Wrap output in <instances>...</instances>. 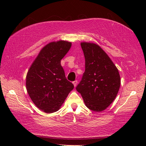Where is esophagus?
Masks as SVG:
<instances>
[{"mask_svg":"<svg viewBox=\"0 0 146 146\" xmlns=\"http://www.w3.org/2000/svg\"><path fill=\"white\" fill-rule=\"evenodd\" d=\"M73 84L74 86H75V87H76V85H77V84H78V81L77 80H75V81H74V82H73Z\"/></svg>","mask_w":146,"mask_h":146,"instance_id":"esophagus-1","label":"esophagus"}]
</instances>
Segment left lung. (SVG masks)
I'll return each mask as SVG.
<instances>
[{
	"instance_id": "1",
	"label": "left lung",
	"mask_w": 146,
	"mask_h": 146,
	"mask_svg": "<svg viewBox=\"0 0 146 146\" xmlns=\"http://www.w3.org/2000/svg\"><path fill=\"white\" fill-rule=\"evenodd\" d=\"M85 57V72L76 86L88 109L94 111L105 110L117 97L120 86L117 68L98 44L80 43Z\"/></svg>"
}]
</instances>
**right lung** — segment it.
Here are the masks:
<instances>
[{
    "instance_id": "obj_1",
    "label": "right lung",
    "mask_w": 146,
    "mask_h": 146,
    "mask_svg": "<svg viewBox=\"0 0 146 146\" xmlns=\"http://www.w3.org/2000/svg\"><path fill=\"white\" fill-rule=\"evenodd\" d=\"M71 46V42L62 40L46 44L27 73V92L34 104L46 113L57 111L74 88L60 64Z\"/></svg>"
}]
</instances>
